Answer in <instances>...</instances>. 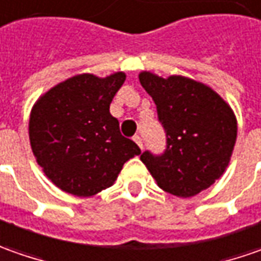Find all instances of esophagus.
<instances>
[{"label": "esophagus", "instance_id": "1", "mask_svg": "<svg viewBox=\"0 0 261 261\" xmlns=\"http://www.w3.org/2000/svg\"><path fill=\"white\" fill-rule=\"evenodd\" d=\"M134 141H136V143H137V146H139L140 148H143V139H141V137H140V136H134Z\"/></svg>", "mask_w": 261, "mask_h": 261}]
</instances>
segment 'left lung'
Returning a JSON list of instances; mask_svg holds the SVG:
<instances>
[{
    "label": "left lung",
    "mask_w": 261,
    "mask_h": 261,
    "mask_svg": "<svg viewBox=\"0 0 261 261\" xmlns=\"http://www.w3.org/2000/svg\"><path fill=\"white\" fill-rule=\"evenodd\" d=\"M140 84L158 107L166 131L162 156L144 151L140 159L159 188L191 198L224 175L237 140V118L212 88L191 77H162L141 72Z\"/></svg>",
    "instance_id": "left-lung-1"
}]
</instances>
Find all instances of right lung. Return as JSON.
<instances>
[{"instance_id":"add662e5","label":"right lung","mask_w":261,"mask_h":261,"mask_svg":"<svg viewBox=\"0 0 261 261\" xmlns=\"http://www.w3.org/2000/svg\"><path fill=\"white\" fill-rule=\"evenodd\" d=\"M124 72L82 73L50 88L33 105L29 137L44 175L59 189L88 198L113 186L139 146L120 133L110 113Z\"/></svg>"}]
</instances>
